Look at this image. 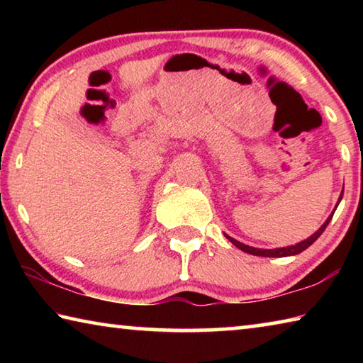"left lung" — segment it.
<instances>
[{"instance_id":"8db88e82","label":"left lung","mask_w":363,"mask_h":363,"mask_svg":"<svg viewBox=\"0 0 363 363\" xmlns=\"http://www.w3.org/2000/svg\"><path fill=\"white\" fill-rule=\"evenodd\" d=\"M341 199H342V192H341V195H340V200H337V203H340ZM336 206H337V205H336ZM336 206H335V210H336ZM333 213H335V211H333ZM333 213L330 214L328 219L325 220V223L322 224L320 229H318L315 233H312V235H311L309 238H306V240H303V242H299V243H296V245H290V247L274 248V250H262V248L248 247V245H245V243H242V242H238V240H235V238H232V237H229V235H225V237L229 238V242H232L233 245H235V247H237L238 250H242V251H245V253H248V255L264 256V257H285V256H294V255H299L301 251H304L306 248H309L311 245L314 243V242L317 240V238L322 235L323 230H325V227L328 225V223L331 220V218H333Z\"/></svg>"}]
</instances>
